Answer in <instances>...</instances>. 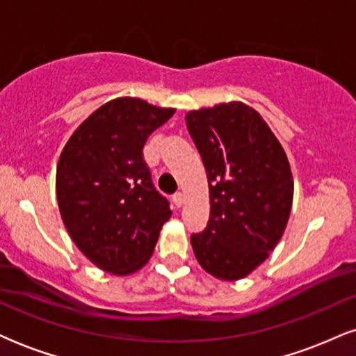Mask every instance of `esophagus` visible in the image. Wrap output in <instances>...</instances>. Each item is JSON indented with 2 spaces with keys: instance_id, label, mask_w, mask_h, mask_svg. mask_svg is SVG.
<instances>
[{
  "instance_id": "1",
  "label": "esophagus",
  "mask_w": 356,
  "mask_h": 356,
  "mask_svg": "<svg viewBox=\"0 0 356 356\" xmlns=\"http://www.w3.org/2000/svg\"><path fill=\"white\" fill-rule=\"evenodd\" d=\"M172 201H174L175 206L181 207L184 204V194H182V192H175V194L172 195Z\"/></svg>"
}]
</instances>
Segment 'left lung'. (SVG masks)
<instances>
[{
	"mask_svg": "<svg viewBox=\"0 0 356 356\" xmlns=\"http://www.w3.org/2000/svg\"><path fill=\"white\" fill-rule=\"evenodd\" d=\"M186 124L209 182V222L191 236L195 259L218 280H243L266 261L288 224L295 191L288 157L243 102L192 110Z\"/></svg>",
	"mask_w": 356,
	"mask_h": 356,
	"instance_id": "1",
	"label": "left lung"
}]
</instances>
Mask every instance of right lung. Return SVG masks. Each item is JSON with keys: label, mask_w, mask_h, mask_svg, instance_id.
Listing matches in <instances>:
<instances>
[{"label": "right lung", "mask_w": 356, "mask_h": 356, "mask_svg": "<svg viewBox=\"0 0 356 356\" xmlns=\"http://www.w3.org/2000/svg\"><path fill=\"white\" fill-rule=\"evenodd\" d=\"M134 97L97 108L79 125L56 165V201L75 246L115 276L145 266L172 216L144 161L150 134L174 115Z\"/></svg>", "instance_id": "add662e5"}]
</instances>
